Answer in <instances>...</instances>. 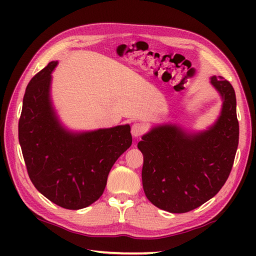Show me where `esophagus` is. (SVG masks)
Here are the masks:
<instances>
[{"label": "esophagus", "mask_w": 256, "mask_h": 256, "mask_svg": "<svg viewBox=\"0 0 256 256\" xmlns=\"http://www.w3.org/2000/svg\"><path fill=\"white\" fill-rule=\"evenodd\" d=\"M131 132H132V136L134 138H138L146 132V126L141 123H136V124H133Z\"/></svg>", "instance_id": "esophagus-1"}]
</instances>
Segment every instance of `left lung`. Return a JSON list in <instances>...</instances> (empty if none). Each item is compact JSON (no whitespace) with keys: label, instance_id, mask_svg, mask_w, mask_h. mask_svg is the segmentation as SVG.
I'll return each mask as SVG.
<instances>
[{"label":"left lung","instance_id":"8db88e82","mask_svg":"<svg viewBox=\"0 0 256 256\" xmlns=\"http://www.w3.org/2000/svg\"><path fill=\"white\" fill-rule=\"evenodd\" d=\"M222 97L219 118L206 131L188 133L164 124L142 136V184L146 196L172 214L194 210L214 198L226 183L238 146L236 94L230 82L212 76Z\"/></svg>","mask_w":256,"mask_h":256}]
</instances>
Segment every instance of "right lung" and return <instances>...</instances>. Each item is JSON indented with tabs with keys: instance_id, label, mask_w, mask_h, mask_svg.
<instances>
[{
	"instance_id": "add662e5",
	"label": "right lung",
	"mask_w": 256,
	"mask_h": 256,
	"mask_svg": "<svg viewBox=\"0 0 256 256\" xmlns=\"http://www.w3.org/2000/svg\"><path fill=\"white\" fill-rule=\"evenodd\" d=\"M50 62L26 89L19 142L30 180L55 204L78 210L104 193L112 164L132 144L130 125L73 133L58 122L52 106Z\"/></svg>"
}]
</instances>
